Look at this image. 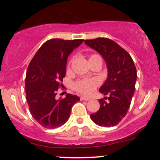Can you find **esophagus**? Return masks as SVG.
Listing matches in <instances>:
<instances>
[{
  "mask_svg": "<svg viewBox=\"0 0 160 160\" xmlns=\"http://www.w3.org/2000/svg\"><path fill=\"white\" fill-rule=\"evenodd\" d=\"M80 100L81 101H89L90 100L89 98H85V97H80Z\"/></svg>",
  "mask_w": 160,
  "mask_h": 160,
  "instance_id": "34e87169",
  "label": "esophagus"
}]
</instances>
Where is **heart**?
Wrapping results in <instances>:
<instances>
[{"instance_id": "b5f03b06", "label": "heart", "mask_w": 160, "mask_h": 160, "mask_svg": "<svg viewBox=\"0 0 160 160\" xmlns=\"http://www.w3.org/2000/svg\"><path fill=\"white\" fill-rule=\"evenodd\" d=\"M96 58H101L98 55L93 54L90 56V59H96ZM72 60L70 61L68 66H67V70H70V64ZM100 81L99 80L96 78L93 79H81L78 80L73 83V89L77 92H78L80 94L85 95V96H90L94 92L96 88L99 86Z\"/></svg>"}]
</instances>
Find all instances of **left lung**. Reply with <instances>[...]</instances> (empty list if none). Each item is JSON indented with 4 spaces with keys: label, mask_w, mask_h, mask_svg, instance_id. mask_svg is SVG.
Here are the masks:
<instances>
[{
    "label": "left lung",
    "mask_w": 160,
    "mask_h": 160,
    "mask_svg": "<svg viewBox=\"0 0 160 160\" xmlns=\"http://www.w3.org/2000/svg\"><path fill=\"white\" fill-rule=\"evenodd\" d=\"M84 42L103 56L108 70L107 80L99 90L109 97L99 100L100 109L90 114V118L100 126H114L126 115L130 107L137 79L136 68L129 53L110 38H97L84 40Z\"/></svg>",
    "instance_id": "left-lung-1"
}]
</instances>
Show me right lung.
I'll use <instances>...</instances> for the list:
<instances>
[{"instance_id": "right-lung-1", "label": "right lung", "mask_w": 160, "mask_h": 160, "mask_svg": "<svg viewBox=\"0 0 160 160\" xmlns=\"http://www.w3.org/2000/svg\"><path fill=\"white\" fill-rule=\"evenodd\" d=\"M83 39L52 38L42 44L31 60L25 77V93L32 117L46 128H56L68 120L71 108L80 101L67 93L65 98H56L62 87L67 57Z\"/></svg>"}]
</instances>
